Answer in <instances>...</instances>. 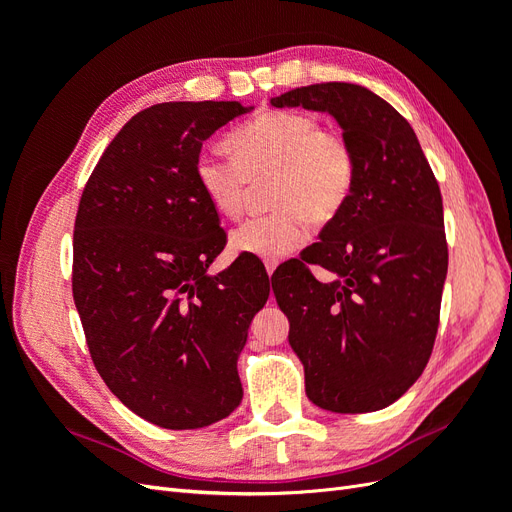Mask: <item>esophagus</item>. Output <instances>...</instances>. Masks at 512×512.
<instances>
[{
	"instance_id": "34e87169",
	"label": "esophagus",
	"mask_w": 512,
	"mask_h": 512,
	"mask_svg": "<svg viewBox=\"0 0 512 512\" xmlns=\"http://www.w3.org/2000/svg\"><path fill=\"white\" fill-rule=\"evenodd\" d=\"M277 265H280V262H277V260H265V269H267L269 277L273 275V271L277 269Z\"/></svg>"
}]
</instances>
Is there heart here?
Wrapping results in <instances>:
<instances>
[{"label":"heart","mask_w":512,"mask_h":512,"mask_svg":"<svg viewBox=\"0 0 512 512\" xmlns=\"http://www.w3.org/2000/svg\"><path fill=\"white\" fill-rule=\"evenodd\" d=\"M232 160L203 153L196 183L222 218L243 213L250 185L269 179L265 194L273 211L247 220L230 235L235 252L275 260L305 241L307 222L327 226L344 211L356 179L350 138L324 128L307 113L269 111L230 132Z\"/></svg>","instance_id":"heart-1"}]
</instances>
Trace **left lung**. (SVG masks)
Instances as JSON below:
<instances>
[{"label":"left lung","instance_id":"1","mask_svg":"<svg viewBox=\"0 0 512 512\" xmlns=\"http://www.w3.org/2000/svg\"><path fill=\"white\" fill-rule=\"evenodd\" d=\"M271 104L333 115L356 153L344 211L275 271L305 393L337 414L382 410L423 374L436 342L448 269L438 181L410 123L367 87L318 83Z\"/></svg>","mask_w":512,"mask_h":512}]
</instances>
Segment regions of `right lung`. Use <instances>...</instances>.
Segmentation results:
<instances>
[{"instance_id": "add662e5", "label": "right lung", "mask_w": 512, "mask_h": 512, "mask_svg": "<svg viewBox=\"0 0 512 512\" xmlns=\"http://www.w3.org/2000/svg\"><path fill=\"white\" fill-rule=\"evenodd\" d=\"M252 106L162 102L119 130L74 222L72 294L111 393L164 429L218 423L241 404L237 359L269 299L258 265L207 269L226 232L196 183L207 138Z\"/></svg>"}]
</instances>
